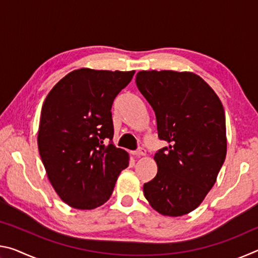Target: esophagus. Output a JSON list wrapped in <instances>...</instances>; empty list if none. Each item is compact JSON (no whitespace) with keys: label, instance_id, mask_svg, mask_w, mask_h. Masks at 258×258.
<instances>
[{"label":"esophagus","instance_id":"esophagus-1","mask_svg":"<svg viewBox=\"0 0 258 258\" xmlns=\"http://www.w3.org/2000/svg\"><path fill=\"white\" fill-rule=\"evenodd\" d=\"M133 155H134V156H137V157L145 156V155H146V149H145V148H139L138 150L133 151Z\"/></svg>","mask_w":258,"mask_h":258}]
</instances>
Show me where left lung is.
<instances>
[{
	"instance_id": "obj_1",
	"label": "left lung",
	"mask_w": 258,
	"mask_h": 258,
	"mask_svg": "<svg viewBox=\"0 0 258 258\" xmlns=\"http://www.w3.org/2000/svg\"><path fill=\"white\" fill-rule=\"evenodd\" d=\"M135 82L154 109L158 138L168 143L155 154L158 172L143 185L145 197L165 216L185 215L202 204L225 160L223 106L192 73L142 71Z\"/></svg>"
}]
</instances>
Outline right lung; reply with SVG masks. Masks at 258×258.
Instances as JSON below:
<instances>
[{"label": "right lung", "instance_id": "add662e5", "mask_svg": "<svg viewBox=\"0 0 258 258\" xmlns=\"http://www.w3.org/2000/svg\"><path fill=\"white\" fill-rule=\"evenodd\" d=\"M134 73L77 69L43 103L38 151L52 186L69 206H101L128 166L127 152L112 142L111 107Z\"/></svg>", "mask_w": 258, "mask_h": 258}]
</instances>
